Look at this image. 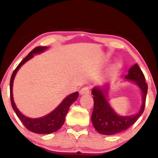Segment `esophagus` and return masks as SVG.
Listing matches in <instances>:
<instances>
[{"mask_svg": "<svg viewBox=\"0 0 158 158\" xmlns=\"http://www.w3.org/2000/svg\"><path fill=\"white\" fill-rule=\"evenodd\" d=\"M89 93V89L88 87H83L80 90V94L81 95H85V94H88Z\"/></svg>", "mask_w": 158, "mask_h": 158, "instance_id": "1", "label": "esophagus"}]
</instances>
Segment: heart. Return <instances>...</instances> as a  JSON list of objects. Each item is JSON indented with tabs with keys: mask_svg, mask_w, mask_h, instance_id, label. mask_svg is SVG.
Masks as SVG:
<instances>
[{
	"mask_svg": "<svg viewBox=\"0 0 158 158\" xmlns=\"http://www.w3.org/2000/svg\"><path fill=\"white\" fill-rule=\"evenodd\" d=\"M115 66L116 67H118V66H119V64H118V63H116V64H115Z\"/></svg>",
	"mask_w": 158,
	"mask_h": 158,
	"instance_id": "b5f03b06",
	"label": "heart"
}]
</instances>
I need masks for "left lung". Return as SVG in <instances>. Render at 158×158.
Masks as SVG:
<instances>
[{
	"mask_svg": "<svg viewBox=\"0 0 158 158\" xmlns=\"http://www.w3.org/2000/svg\"><path fill=\"white\" fill-rule=\"evenodd\" d=\"M125 77L136 82L141 89L143 94V104L141 109L137 114L129 116H120L116 114L111 108L104 96L106 89L94 87L92 91L93 94L94 108L91 119L95 129L99 133L104 135H114L123 131L132 126L140 115L143 113L145 100L148 92V85L145 77L139 66L135 64L128 71V74Z\"/></svg>",
	"mask_w": 158,
	"mask_h": 158,
	"instance_id": "1",
	"label": "left lung"
}]
</instances>
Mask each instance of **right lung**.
I'll list each match as a JSON object with an SVG mask.
<instances>
[{"label": "right lung", "mask_w": 158, "mask_h": 158, "mask_svg": "<svg viewBox=\"0 0 158 158\" xmlns=\"http://www.w3.org/2000/svg\"><path fill=\"white\" fill-rule=\"evenodd\" d=\"M47 48V47H37L34 48L32 51H31L28 55L22 60L16 69H15L11 76L10 81V94L11 105L13 106V110L18 116V117L20 118L23 124L28 130L36 133H39V134H48V133H52L59 130L64 124L65 115L68 113L70 106L78 98L77 92L70 94L55 110L51 112L49 114L38 118H30L27 117V116L22 114L20 111L16 107L13 98V83L16 73L26 61H27L28 60H30L34 56V54H37V53L43 52Z\"/></svg>", "instance_id": "obj_1"}]
</instances>
